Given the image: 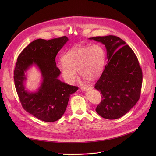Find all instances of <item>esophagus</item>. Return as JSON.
<instances>
[{"instance_id": "1", "label": "esophagus", "mask_w": 156, "mask_h": 156, "mask_svg": "<svg viewBox=\"0 0 156 156\" xmlns=\"http://www.w3.org/2000/svg\"><path fill=\"white\" fill-rule=\"evenodd\" d=\"M90 88L91 87H88V86H82V87H81V90H83V91H87V90H89V89H90Z\"/></svg>"}]
</instances>
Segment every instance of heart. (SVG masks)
Instances as JSON below:
<instances>
[{
	"mask_svg": "<svg viewBox=\"0 0 156 156\" xmlns=\"http://www.w3.org/2000/svg\"><path fill=\"white\" fill-rule=\"evenodd\" d=\"M105 61V52L99 44L77 45L66 52L57 68L64 80L73 83L79 75L88 82H93L101 75Z\"/></svg>",
	"mask_w": 156,
	"mask_h": 156,
	"instance_id": "obj_1",
	"label": "heart"
}]
</instances>
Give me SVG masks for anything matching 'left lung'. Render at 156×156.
<instances>
[{
	"instance_id": "1",
	"label": "left lung",
	"mask_w": 156,
	"mask_h": 156,
	"mask_svg": "<svg viewBox=\"0 0 156 156\" xmlns=\"http://www.w3.org/2000/svg\"><path fill=\"white\" fill-rule=\"evenodd\" d=\"M89 39L103 44L107 63L94 87L102 94L96 108L102 117L114 120L125 115L140 98L143 73L134 52L120 37L109 35Z\"/></svg>"
}]
</instances>
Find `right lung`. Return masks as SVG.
Returning <instances> with one entry per match:
<instances>
[{
    "label": "right lung",
    "instance_id": "obj_1",
    "mask_svg": "<svg viewBox=\"0 0 156 156\" xmlns=\"http://www.w3.org/2000/svg\"><path fill=\"white\" fill-rule=\"evenodd\" d=\"M69 41L66 36L51 40L38 39L31 42L18 55L14 70L16 90L23 108L37 119L46 122L60 119L67 107L70 96L78 87L61 81L55 57ZM33 65L42 76L41 86L35 92L25 87L26 72Z\"/></svg>",
    "mask_w": 156,
    "mask_h": 156
}]
</instances>
